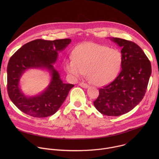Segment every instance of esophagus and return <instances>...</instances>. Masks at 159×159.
I'll list each match as a JSON object with an SVG mask.
<instances>
[{
	"instance_id": "obj_1",
	"label": "esophagus",
	"mask_w": 159,
	"mask_h": 159,
	"mask_svg": "<svg viewBox=\"0 0 159 159\" xmlns=\"http://www.w3.org/2000/svg\"><path fill=\"white\" fill-rule=\"evenodd\" d=\"M79 85L81 86V87H83V88H87V87H89V85L87 84L84 83V82H80V83L79 84Z\"/></svg>"
}]
</instances>
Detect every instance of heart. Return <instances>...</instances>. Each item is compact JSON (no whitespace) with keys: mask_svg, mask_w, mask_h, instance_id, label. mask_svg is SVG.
I'll return each instance as SVG.
<instances>
[{"mask_svg":"<svg viewBox=\"0 0 159 159\" xmlns=\"http://www.w3.org/2000/svg\"><path fill=\"white\" fill-rule=\"evenodd\" d=\"M121 52L105 45L85 42L77 46L72 59L65 61L66 72L77 79L86 72L88 80L96 85H106L118 75L122 66Z\"/></svg>","mask_w":159,"mask_h":159,"instance_id":"heart-1","label":"heart"}]
</instances>
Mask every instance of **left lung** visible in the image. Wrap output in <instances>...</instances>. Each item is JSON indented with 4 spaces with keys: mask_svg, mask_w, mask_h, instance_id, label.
<instances>
[{
    "mask_svg": "<svg viewBox=\"0 0 159 159\" xmlns=\"http://www.w3.org/2000/svg\"><path fill=\"white\" fill-rule=\"evenodd\" d=\"M111 40L122 48V70L111 83L99 89L94 105L104 115L118 116L132 110L143 99L152 66L142 49L134 42L118 38Z\"/></svg>",
    "mask_w": 159,
    "mask_h": 159,
    "instance_id": "left-lung-1",
    "label": "left lung"
}]
</instances>
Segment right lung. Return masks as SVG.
Masks as SVG:
<instances>
[{"label": "right lung", "instance_id": "1", "mask_svg": "<svg viewBox=\"0 0 159 159\" xmlns=\"http://www.w3.org/2000/svg\"><path fill=\"white\" fill-rule=\"evenodd\" d=\"M70 39L53 41L38 39L20 48L11 57L7 65V93L10 99L22 112L33 117L45 118L54 115L66 98L73 84H65L53 65L58 52L63 50ZM30 68H46L52 75L48 87L40 95L27 97L19 87L20 78Z\"/></svg>", "mask_w": 159, "mask_h": 159}]
</instances>
